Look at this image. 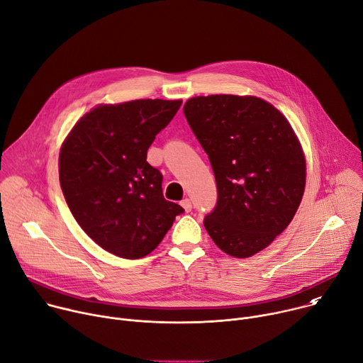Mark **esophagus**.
I'll return each instance as SVG.
<instances>
[{
    "label": "esophagus",
    "instance_id": "obj_1",
    "mask_svg": "<svg viewBox=\"0 0 363 363\" xmlns=\"http://www.w3.org/2000/svg\"><path fill=\"white\" fill-rule=\"evenodd\" d=\"M181 205H182V208L185 210V213H189V211L192 210V202H191V199H188V198L182 199V201H181Z\"/></svg>",
    "mask_w": 363,
    "mask_h": 363
}]
</instances>
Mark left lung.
<instances>
[{
	"label": "left lung",
	"instance_id": "8db88e82",
	"mask_svg": "<svg viewBox=\"0 0 363 363\" xmlns=\"http://www.w3.org/2000/svg\"><path fill=\"white\" fill-rule=\"evenodd\" d=\"M184 115L217 182V205L203 227L228 255L251 257L286 230L303 198L306 161L297 136L255 96L192 97Z\"/></svg>",
	"mask_w": 363,
	"mask_h": 363
}]
</instances>
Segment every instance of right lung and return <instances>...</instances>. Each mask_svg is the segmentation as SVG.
Here are the masks:
<instances>
[{
  "instance_id": "right-lung-1",
  "label": "right lung",
  "mask_w": 363,
  "mask_h": 363,
  "mask_svg": "<svg viewBox=\"0 0 363 363\" xmlns=\"http://www.w3.org/2000/svg\"><path fill=\"white\" fill-rule=\"evenodd\" d=\"M182 100L139 99L100 105L66 138L59 175L69 208L103 250L140 258L158 247L181 205L167 201L162 174L146 162L152 142Z\"/></svg>"
}]
</instances>
